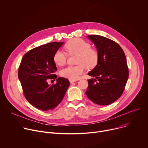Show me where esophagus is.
I'll return each mask as SVG.
<instances>
[{
  "label": "esophagus",
  "instance_id": "obj_1",
  "mask_svg": "<svg viewBox=\"0 0 148 148\" xmlns=\"http://www.w3.org/2000/svg\"><path fill=\"white\" fill-rule=\"evenodd\" d=\"M77 80H71V79H70V82L71 84V83H73L74 82H76Z\"/></svg>",
  "mask_w": 148,
  "mask_h": 148
}]
</instances>
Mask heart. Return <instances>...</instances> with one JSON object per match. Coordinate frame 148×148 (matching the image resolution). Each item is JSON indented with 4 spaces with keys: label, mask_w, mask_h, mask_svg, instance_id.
<instances>
[{
    "label": "heart",
    "mask_w": 148,
    "mask_h": 148,
    "mask_svg": "<svg viewBox=\"0 0 148 148\" xmlns=\"http://www.w3.org/2000/svg\"><path fill=\"white\" fill-rule=\"evenodd\" d=\"M91 45L81 38H75L70 40L66 48L70 54H77V62L78 65L68 66L60 71V75L71 80H77L84 73L86 67L89 69L94 68L98 63V54L91 48ZM67 55L61 50H57L54 55V61L58 66H64L67 61Z\"/></svg>",
    "instance_id": "obj_1"
}]
</instances>
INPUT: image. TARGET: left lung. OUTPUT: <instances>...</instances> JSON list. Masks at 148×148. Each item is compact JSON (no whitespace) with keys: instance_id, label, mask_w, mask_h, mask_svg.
Wrapping results in <instances>:
<instances>
[{"instance_id":"obj_1","label":"left lung","mask_w":148,"mask_h":148,"mask_svg":"<svg viewBox=\"0 0 148 148\" xmlns=\"http://www.w3.org/2000/svg\"><path fill=\"white\" fill-rule=\"evenodd\" d=\"M87 37L96 47L98 61L88 73L95 78L88 80L86 94L93 102L107 105L121 96L127 82L129 71L125 54L120 46L111 39L98 35ZM97 79L99 81L95 83Z\"/></svg>"}]
</instances>
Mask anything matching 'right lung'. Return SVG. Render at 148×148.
Masks as SVG:
<instances>
[{
  "label": "right lung",
  "mask_w": 148,
  "mask_h": 148,
  "mask_svg": "<svg viewBox=\"0 0 148 148\" xmlns=\"http://www.w3.org/2000/svg\"><path fill=\"white\" fill-rule=\"evenodd\" d=\"M64 42H51L36 47L25 54L18 68V77L25 97L33 107L44 111L56 108L69 87L68 79L58 77L49 85L47 79L56 78L55 53Z\"/></svg>",
  "instance_id": "1"
}]
</instances>
